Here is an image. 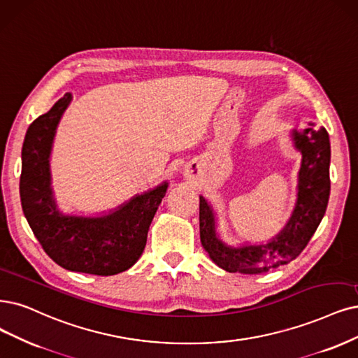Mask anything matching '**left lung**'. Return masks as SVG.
<instances>
[{"label": "left lung", "mask_w": 358, "mask_h": 358, "mask_svg": "<svg viewBox=\"0 0 358 358\" xmlns=\"http://www.w3.org/2000/svg\"><path fill=\"white\" fill-rule=\"evenodd\" d=\"M295 148L302 153L298 202L286 227L264 245L230 248L215 233L214 213L201 196V242L218 267L229 273L261 274L294 261L311 241L322 222L330 194V143L324 128L292 131Z\"/></svg>", "instance_id": "8db88e82"}]
</instances>
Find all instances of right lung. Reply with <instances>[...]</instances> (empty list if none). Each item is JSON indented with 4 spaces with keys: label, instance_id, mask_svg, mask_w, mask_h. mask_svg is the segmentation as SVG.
I'll return each instance as SVG.
<instances>
[{
    "label": "right lung",
    "instance_id": "obj_1",
    "mask_svg": "<svg viewBox=\"0 0 358 358\" xmlns=\"http://www.w3.org/2000/svg\"><path fill=\"white\" fill-rule=\"evenodd\" d=\"M72 96L64 94L26 131L22 149L20 201L23 214L45 254L60 267L113 275L141 257L150 222L166 193V182L136 196L115 213L97 217L62 215L50 189L48 157L63 112Z\"/></svg>",
    "mask_w": 358,
    "mask_h": 358
}]
</instances>
